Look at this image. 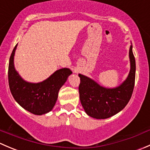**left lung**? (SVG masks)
Here are the masks:
<instances>
[{
  "label": "left lung",
  "instance_id": "obj_1",
  "mask_svg": "<svg viewBox=\"0 0 150 150\" xmlns=\"http://www.w3.org/2000/svg\"><path fill=\"white\" fill-rule=\"evenodd\" d=\"M129 58L131 69L128 78L116 88H104L83 75H78L81 78L80 100L88 115L96 119L108 118L127 105L132 96L135 83L136 61L132 45L129 49Z\"/></svg>",
  "mask_w": 150,
  "mask_h": 150
}]
</instances>
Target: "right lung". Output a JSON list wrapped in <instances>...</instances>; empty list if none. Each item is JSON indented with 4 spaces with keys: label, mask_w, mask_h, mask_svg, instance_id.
Instances as JSON below:
<instances>
[{
    "label": "right lung",
    "mask_w": 150,
    "mask_h": 150,
    "mask_svg": "<svg viewBox=\"0 0 150 150\" xmlns=\"http://www.w3.org/2000/svg\"><path fill=\"white\" fill-rule=\"evenodd\" d=\"M16 45L11 54L8 64V84L16 102L25 110L41 115L51 111L55 105L58 93L72 71L69 68L58 69L43 82L33 83L21 78L14 68L13 57Z\"/></svg>",
    "instance_id": "1"
}]
</instances>
